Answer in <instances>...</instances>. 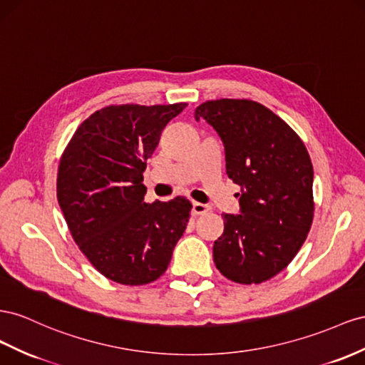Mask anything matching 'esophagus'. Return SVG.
Wrapping results in <instances>:
<instances>
[{"instance_id": "obj_1", "label": "esophagus", "mask_w": 365, "mask_h": 365, "mask_svg": "<svg viewBox=\"0 0 365 365\" xmlns=\"http://www.w3.org/2000/svg\"><path fill=\"white\" fill-rule=\"evenodd\" d=\"M210 207L202 202H193L192 204V213L193 215H204L205 212H209Z\"/></svg>"}]
</instances>
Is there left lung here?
Masks as SVG:
<instances>
[{"label":"left lung","instance_id":"left-lung-1","mask_svg":"<svg viewBox=\"0 0 365 365\" xmlns=\"http://www.w3.org/2000/svg\"><path fill=\"white\" fill-rule=\"evenodd\" d=\"M225 150V172L241 187L240 215L224 213L213 261L225 278L259 284L299 252L313 221V165L301 138L267 107L216 100L196 107Z\"/></svg>","mask_w":365,"mask_h":365}]
</instances>
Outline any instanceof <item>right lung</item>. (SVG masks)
I'll list each match as a JSON object with an SVG mask.
<instances>
[{
    "instance_id": "right-lung-1",
    "label": "right lung",
    "mask_w": 365,
    "mask_h": 365,
    "mask_svg": "<svg viewBox=\"0 0 365 365\" xmlns=\"http://www.w3.org/2000/svg\"><path fill=\"white\" fill-rule=\"evenodd\" d=\"M185 107H104L78 127L61 156L56 196L67 227L110 281L143 285L158 279L187 227L189 200L147 204L143 184L164 127Z\"/></svg>"
}]
</instances>
